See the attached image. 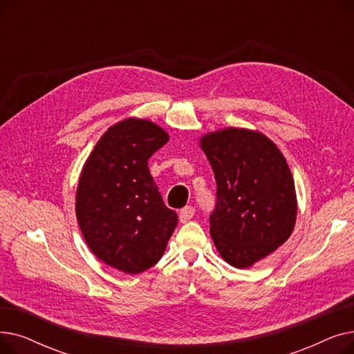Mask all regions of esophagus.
<instances>
[{"mask_svg":"<svg viewBox=\"0 0 354 354\" xmlns=\"http://www.w3.org/2000/svg\"><path fill=\"white\" fill-rule=\"evenodd\" d=\"M195 215V208L194 207H185L179 211V221L182 222V224H185V222H188L192 216Z\"/></svg>","mask_w":354,"mask_h":354,"instance_id":"34e87169","label":"esophagus"}]
</instances>
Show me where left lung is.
Listing matches in <instances>:
<instances>
[{
	"mask_svg": "<svg viewBox=\"0 0 354 354\" xmlns=\"http://www.w3.org/2000/svg\"><path fill=\"white\" fill-rule=\"evenodd\" d=\"M201 147L216 182L209 215L214 244L232 267H251L294 230L297 199L287 160L267 136L247 129L209 133Z\"/></svg>",
	"mask_w": 354,
	"mask_h": 354,
	"instance_id": "1",
	"label": "left lung"
}]
</instances>
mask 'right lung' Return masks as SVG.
I'll return each instance as SVG.
<instances>
[{"mask_svg": "<svg viewBox=\"0 0 354 354\" xmlns=\"http://www.w3.org/2000/svg\"><path fill=\"white\" fill-rule=\"evenodd\" d=\"M167 139L152 122L122 120L100 138L80 175L76 215L84 241L104 264L126 274L153 267L178 224L147 166Z\"/></svg>", "mask_w": 354, "mask_h": 354, "instance_id": "obj_1", "label": "right lung"}]
</instances>
